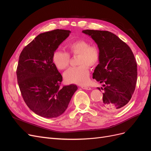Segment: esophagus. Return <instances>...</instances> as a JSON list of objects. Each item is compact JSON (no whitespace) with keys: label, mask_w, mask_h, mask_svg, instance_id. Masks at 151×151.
Instances as JSON below:
<instances>
[{"label":"esophagus","mask_w":151,"mask_h":151,"mask_svg":"<svg viewBox=\"0 0 151 151\" xmlns=\"http://www.w3.org/2000/svg\"><path fill=\"white\" fill-rule=\"evenodd\" d=\"M82 88L84 89H86V90H91V88H90V87H88V86H82Z\"/></svg>","instance_id":"esophagus-1"}]
</instances>
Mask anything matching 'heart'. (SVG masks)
Masks as SVG:
<instances>
[{
  "label": "heart",
  "mask_w": 151,
  "mask_h": 151,
  "mask_svg": "<svg viewBox=\"0 0 151 151\" xmlns=\"http://www.w3.org/2000/svg\"><path fill=\"white\" fill-rule=\"evenodd\" d=\"M68 53L72 55H79L77 64L79 66L72 67L66 71L63 77L68 83L84 84L88 83L89 78V67L96 65L99 60L100 53L97 47L91 45L88 42L78 40L67 45ZM70 56L68 53L55 51L52 55V61L58 70H65L70 63Z\"/></svg>",
  "instance_id": "obj_1"
}]
</instances>
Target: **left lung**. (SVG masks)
Instances as JSON below:
<instances>
[{"instance_id":"left-lung-1","label":"left lung","mask_w":151,"mask_h":151,"mask_svg":"<svg viewBox=\"0 0 151 151\" xmlns=\"http://www.w3.org/2000/svg\"><path fill=\"white\" fill-rule=\"evenodd\" d=\"M83 33L92 38L99 50V63L93 74L94 79L103 84L99 106L104 111H119L129 102L135 89L137 65L134 55L111 32L86 29Z\"/></svg>"}]
</instances>
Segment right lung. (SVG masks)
<instances>
[{
    "label": "right lung",
    "mask_w": 151,
    "mask_h": 151,
    "mask_svg": "<svg viewBox=\"0 0 151 151\" xmlns=\"http://www.w3.org/2000/svg\"><path fill=\"white\" fill-rule=\"evenodd\" d=\"M70 33L58 29L41 33L19 55L16 74L21 95L28 108L40 116L61 115L77 89L75 84L60 87L62 76L52 61L53 53Z\"/></svg>",
    "instance_id": "obj_1"
}]
</instances>
